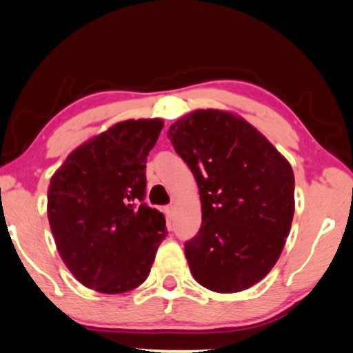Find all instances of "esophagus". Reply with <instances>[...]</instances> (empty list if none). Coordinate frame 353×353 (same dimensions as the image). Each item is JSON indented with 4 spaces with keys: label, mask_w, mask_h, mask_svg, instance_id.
<instances>
[{
    "label": "esophagus",
    "mask_w": 353,
    "mask_h": 353,
    "mask_svg": "<svg viewBox=\"0 0 353 353\" xmlns=\"http://www.w3.org/2000/svg\"><path fill=\"white\" fill-rule=\"evenodd\" d=\"M172 211H174V206H172V205H170V206H167V208H165V212H167L168 216H171Z\"/></svg>",
    "instance_id": "34e87169"
}]
</instances>
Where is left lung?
Wrapping results in <instances>:
<instances>
[{
    "label": "left lung",
    "mask_w": 353,
    "mask_h": 353,
    "mask_svg": "<svg viewBox=\"0 0 353 353\" xmlns=\"http://www.w3.org/2000/svg\"><path fill=\"white\" fill-rule=\"evenodd\" d=\"M167 134L194 174L202 202V225L185 243L192 277L220 294L257 285L291 231V163L250 122L225 110H194Z\"/></svg>",
    "instance_id": "1"
}]
</instances>
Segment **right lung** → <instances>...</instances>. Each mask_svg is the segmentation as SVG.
Returning a JSON list of instances; mask_svg holds the SVG:
<instances>
[{
	"instance_id": "add662e5",
	"label": "right lung",
	"mask_w": 353,
	"mask_h": 353,
	"mask_svg": "<svg viewBox=\"0 0 353 353\" xmlns=\"http://www.w3.org/2000/svg\"><path fill=\"white\" fill-rule=\"evenodd\" d=\"M163 121L127 119L81 143L54 171L47 217L73 277L101 294L147 280L162 240V212L142 203L147 156Z\"/></svg>"
}]
</instances>
